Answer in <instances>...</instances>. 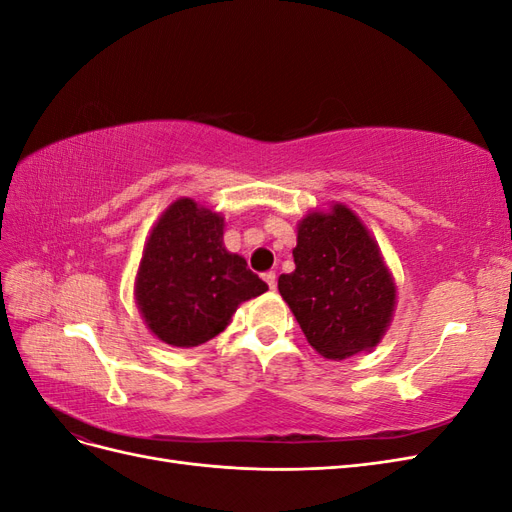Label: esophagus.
<instances>
[{
  "mask_svg": "<svg viewBox=\"0 0 512 512\" xmlns=\"http://www.w3.org/2000/svg\"><path fill=\"white\" fill-rule=\"evenodd\" d=\"M262 277H265V282L269 284V288H271V290H275V288H277V277H275V273H273V271H267V273L262 275Z\"/></svg>",
  "mask_w": 512,
  "mask_h": 512,
  "instance_id": "1",
  "label": "esophagus"
}]
</instances>
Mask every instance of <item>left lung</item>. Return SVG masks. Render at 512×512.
Instances as JSON below:
<instances>
[{"mask_svg": "<svg viewBox=\"0 0 512 512\" xmlns=\"http://www.w3.org/2000/svg\"><path fill=\"white\" fill-rule=\"evenodd\" d=\"M294 269L277 280L301 331L324 359L342 361L382 339L397 286L380 247L346 205L312 211L299 222Z\"/></svg>", "mask_w": 512, "mask_h": 512, "instance_id": "left-lung-1", "label": "left lung"}]
</instances>
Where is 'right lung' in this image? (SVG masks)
I'll use <instances>...</instances> for the list:
<instances>
[{
	"label": "right lung",
	"instance_id": "1",
	"mask_svg": "<svg viewBox=\"0 0 512 512\" xmlns=\"http://www.w3.org/2000/svg\"><path fill=\"white\" fill-rule=\"evenodd\" d=\"M269 286L224 247V218L179 198L151 228L134 297L149 331L168 346L192 348L220 335L243 301Z\"/></svg>",
	"mask_w": 512,
	"mask_h": 512
}]
</instances>
